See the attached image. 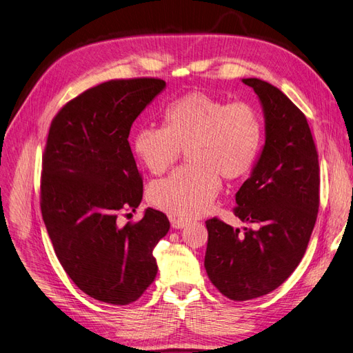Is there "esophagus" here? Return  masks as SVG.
<instances>
[{
	"mask_svg": "<svg viewBox=\"0 0 353 353\" xmlns=\"http://www.w3.org/2000/svg\"><path fill=\"white\" fill-rule=\"evenodd\" d=\"M172 225L173 228H185L188 225V221H183V219H173L172 221Z\"/></svg>",
	"mask_w": 353,
	"mask_h": 353,
	"instance_id": "esophagus-1",
	"label": "esophagus"
}]
</instances>
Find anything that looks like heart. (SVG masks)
<instances>
[{"mask_svg": "<svg viewBox=\"0 0 353 353\" xmlns=\"http://www.w3.org/2000/svg\"><path fill=\"white\" fill-rule=\"evenodd\" d=\"M262 113L249 101H225L190 91L163 112V126L134 134L137 159L152 174H163L186 151L189 165L155 181L150 202L172 216L190 219L210 210L228 181L249 174L263 147Z\"/></svg>", "mask_w": 353, "mask_h": 353, "instance_id": "1", "label": "heart"}]
</instances>
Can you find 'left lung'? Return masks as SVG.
Listing matches in <instances>:
<instances>
[{"instance_id": "left-lung-1", "label": "left lung", "mask_w": 353, "mask_h": 353, "mask_svg": "<svg viewBox=\"0 0 353 353\" xmlns=\"http://www.w3.org/2000/svg\"><path fill=\"white\" fill-rule=\"evenodd\" d=\"M262 101L266 141L252 176L236 194L234 215L253 228L240 232L206 219L205 269L232 301L276 290L307 250L320 205L319 154L305 114L279 88L244 78Z\"/></svg>"}]
</instances>
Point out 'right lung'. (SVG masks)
I'll list each match as a JSON object with an SVG mask.
<instances>
[{"mask_svg":"<svg viewBox=\"0 0 353 353\" xmlns=\"http://www.w3.org/2000/svg\"><path fill=\"white\" fill-rule=\"evenodd\" d=\"M164 87L148 77L101 83L70 100L49 128L42 216L63 270L101 303H134L157 275L152 250L168 218L152 208L137 223L123 225L119 216L135 212L143 192L130 126Z\"/></svg>","mask_w":353,"mask_h":353,"instance_id":"right-lung-1","label":"right lung"}]
</instances>
